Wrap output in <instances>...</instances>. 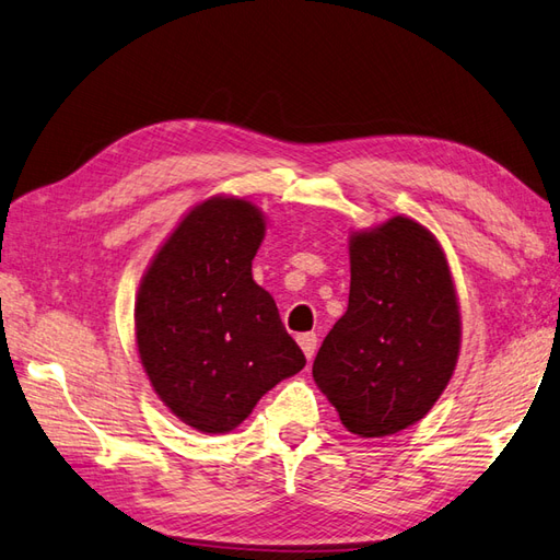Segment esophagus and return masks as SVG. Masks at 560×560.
<instances>
[{"label":"esophagus","mask_w":560,"mask_h":560,"mask_svg":"<svg viewBox=\"0 0 560 560\" xmlns=\"http://www.w3.org/2000/svg\"><path fill=\"white\" fill-rule=\"evenodd\" d=\"M316 342H318V337L313 335V332L299 335V347H302L306 361H311V359H313V353H316Z\"/></svg>","instance_id":"esophagus-1"}]
</instances>
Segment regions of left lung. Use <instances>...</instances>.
Returning <instances> with one entry per match:
<instances>
[{
	"label": "left lung",
	"instance_id": "left-lung-1",
	"mask_svg": "<svg viewBox=\"0 0 560 560\" xmlns=\"http://www.w3.org/2000/svg\"><path fill=\"white\" fill-rule=\"evenodd\" d=\"M349 306L313 361V380L363 440L425 418L460 353V304L440 240L408 215L349 233Z\"/></svg>",
	"mask_w": 560,
	"mask_h": 560
}]
</instances>
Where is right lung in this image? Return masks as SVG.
Segmentation results:
<instances>
[{
	"label": "right lung",
	"mask_w": 560,
	"mask_h": 560,
	"mask_svg": "<svg viewBox=\"0 0 560 560\" xmlns=\"http://www.w3.org/2000/svg\"><path fill=\"white\" fill-rule=\"evenodd\" d=\"M266 213L247 197L195 203L149 261L135 296V345L156 397L203 434H225L306 365L252 278Z\"/></svg>",
	"instance_id": "add662e5"
}]
</instances>
